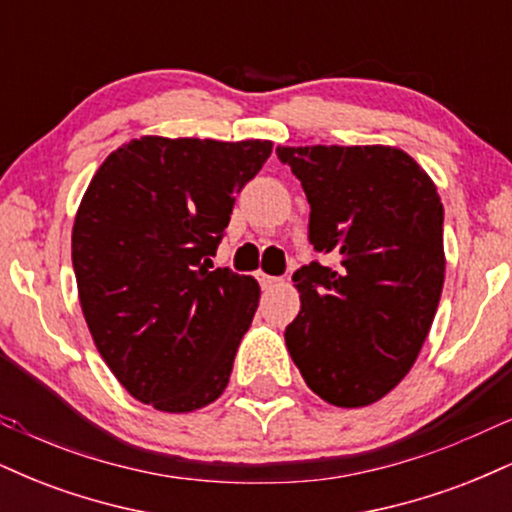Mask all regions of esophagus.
Wrapping results in <instances>:
<instances>
[{
  "label": "esophagus",
  "mask_w": 512,
  "mask_h": 512,
  "mask_svg": "<svg viewBox=\"0 0 512 512\" xmlns=\"http://www.w3.org/2000/svg\"><path fill=\"white\" fill-rule=\"evenodd\" d=\"M257 279H260V284L264 286V289H272V286L279 284V279H276V276H269L264 272H257Z\"/></svg>",
  "instance_id": "esophagus-1"
}]
</instances>
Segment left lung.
<instances>
[{
  "label": "left lung",
  "instance_id": "8db88e82",
  "mask_svg": "<svg viewBox=\"0 0 512 512\" xmlns=\"http://www.w3.org/2000/svg\"><path fill=\"white\" fill-rule=\"evenodd\" d=\"M310 204L308 238L334 267L303 264L286 349L315 395L366 407L402 383L445 279L443 204L397 146H276Z\"/></svg>",
  "mask_w": 512,
  "mask_h": 512
}]
</instances>
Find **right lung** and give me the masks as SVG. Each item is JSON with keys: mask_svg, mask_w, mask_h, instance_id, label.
Masks as SVG:
<instances>
[{"mask_svg": "<svg viewBox=\"0 0 512 512\" xmlns=\"http://www.w3.org/2000/svg\"><path fill=\"white\" fill-rule=\"evenodd\" d=\"M272 142L132 139L88 182L72 228L79 303L98 354L139 402L187 414L223 395L260 284L209 272Z\"/></svg>", "mask_w": 512, "mask_h": 512, "instance_id": "1", "label": "right lung"}]
</instances>
